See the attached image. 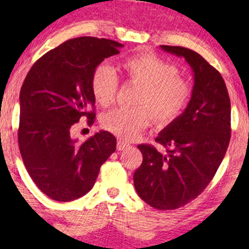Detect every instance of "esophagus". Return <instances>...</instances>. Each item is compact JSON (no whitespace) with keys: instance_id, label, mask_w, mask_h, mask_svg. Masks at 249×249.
<instances>
[{"instance_id":"1","label":"esophagus","mask_w":249,"mask_h":249,"mask_svg":"<svg viewBox=\"0 0 249 249\" xmlns=\"http://www.w3.org/2000/svg\"><path fill=\"white\" fill-rule=\"evenodd\" d=\"M127 143L126 142H124V141H122V140H119L118 141V143H117V149L118 150H124L125 148L127 147Z\"/></svg>"}]
</instances>
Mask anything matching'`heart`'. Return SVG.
<instances>
[{
    "mask_svg": "<svg viewBox=\"0 0 249 249\" xmlns=\"http://www.w3.org/2000/svg\"><path fill=\"white\" fill-rule=\"evenodd\" d=\"M129 82L139 84L132 108H114L101 117V126L122 140H134L155 124L165 126L175 122L192 99V85L178 76L175 65L152 52H140L125 57L119 64ZM119 79L106 64L95 67L90 89L95 101L107 107L114 102Z\"/></svg>",
    "mask_w": 249,
    "mask_h": 249,
    "instance_id": "1",
    "label": "heart"
}]
</instances>
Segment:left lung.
I'll list each match as a JSON object with an SVG mask.
<instances>
[{"instance_id":"1","label":"left lung","mask_w":249,"mask_h":249,"mask_svg":"<svg viewBox=\"0 0 249 249\" xmlns=\"http://www.w3.org/2000/svg\"><path fill=\"white\" fill-rule=\"evenodd\" d=\"M161 48L184 57L194 72L187 108L155 139L164 150L139 145L143 161L135 171V189L148 205L166 211L196 199L214 177L231 136V107L224 79L201 55L184 47Z\"/></svg>"}]
</instances>
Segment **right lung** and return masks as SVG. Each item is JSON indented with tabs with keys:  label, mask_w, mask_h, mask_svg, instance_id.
<instances>
[{
	"label": "right lung",
	"mask_w": 249,
	"mask_h": 249,
	"mask_svg": "<svg viewBox=\"0 0 249 249\" xmlns=\"http://www.w3.org/2000/svg\"><path fill=\"white\" fill-rule=\"evenodd\" d=\"M122 47L96 37L69 39L39 57L22 83L20 154L35 184L50 199L66 202L87 194L115 150L117 140L108 131L78 143L71 130L79 120L94 124L92 71Z\"/></svg>",
	"instance_id": "obj_1"
}]
</instances>
